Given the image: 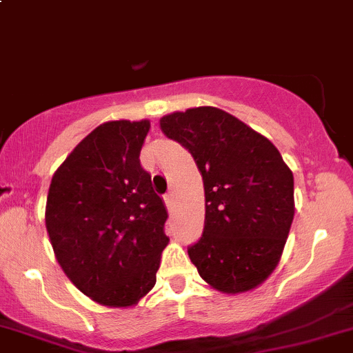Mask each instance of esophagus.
<instances>
[{"label": "esophagus", "instance_id": "obj_1", "mask_svg": "<svg viewBox=\"0 0 353 353\" xmlns=\"http://www.w3.org/2000/svg\"><path fill=\"white\" fill-rule=\"evenodd\" d=\"M163 199H165L167 208H172V206H174V193H172V191H169V193L165 194V198H163Z\"/></svg>", "mask_w": 353, "mask_h": 353}]
</instances>
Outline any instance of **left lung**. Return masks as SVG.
Returning a JSON list of instances; mask_svg holds the SVG:
<instances>
[{
    "label": "left lung",
    "mask_w": 353,
    "mask_h": 353,
    "mask_svg": "<svg viewBox=\"0 0 353 353\" xmlns=\"http://www.w3.org/2000/svg\"><path fill=\"white\" fill-rule=\"evenodd\" d=\"M196 162L205 227L188 248L199 276L227 294L251 290L279 265L294 220V176L275 145L232 114L194 108L160 119Z\"/></svg>",
    "instance_id": "8db88e82"
}]
</instances>
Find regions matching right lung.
I'll use <instances>...</instances> for the list:
<instances>
[{
  "label": "right lung",
  "instance_id": "1",
  "mask_svg": "<svg viewBox=\"0 0 353 353\" xmlns=\"http://www.w3.org/2000/svg\"><path fill=\"white\" fill-rule=\"evenodd\" d=\"M148 121H110L68 155L49 186L46 227L58 263L99 304L126 307L157 282L167 208L141 167Z\"/></svg>",
  "mask_w": 353,
  "mask_h": 353
}]
</instances>
